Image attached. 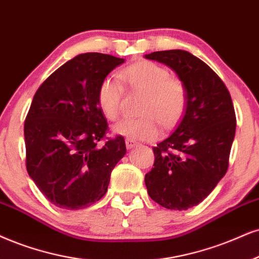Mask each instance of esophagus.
<instances>
[{
    "label": "esophagus",
    "mask_w": 259,
    "mask_h": 259,
    "mask_svg": "<svg viewBox=\"0 0 259 259\" xmlns=\"http://www.w3.org/2000/svg\"><path fill=\"white\" fill-rule=\"evenodd\" d=\"M138 144L135 142V140H131V139H126V148L127 149H133L135 146H137Z\"/></svg>",
    "instance_id": "esophagus-1"
}]
</instances>
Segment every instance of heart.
I'll use <instances>...</instances> for the list:
<instances>
[{
    "mask_svg": "<svg viewBox=\"0 0 259 259\" xmlns=\"http://www.w3.org/2000/svg\"><path fill=\"white\" fill-rule=\"evenodd\" d=\"M116 75H108L101 81L97 102L102 113L116 120L122 111L123 85L145 91L138 119H123L114 124L113 132L131 140H152L161 133V123L170 128L181 119L187 105V89L183 81L170 78L167 68L151 61L127 67ZM121 80L120 81L119 79Z\"/></svg>",
    "mask_w": 259,
    "mask_h": 259,
    "instance_id": "heart-1",
    "label": "heart"
}]
</instances>
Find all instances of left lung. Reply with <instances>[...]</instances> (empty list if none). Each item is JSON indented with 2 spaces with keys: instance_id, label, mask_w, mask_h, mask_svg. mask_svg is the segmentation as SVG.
Returning a JSON list of instances; mask_svg holds the SVG:
<instances>
[{
  "instance_id": "left-lung-1",
  "label": "left lung",
  "mask_w": 259,
  "mask_h": 259,
  "mask_svg": "<svg viewBox=\"0 0 259 259\" xmlns=\"http://www.w3.org/2000/svg\"><path fill=\"white\" fill-rule=\"evenodd\" d=\"M144 57L173 69L187 89L177 128L152 148L155 163L145 185L159 205L187 210L203 202L227 171L237 127L234 107L220 76L191 53L164 50Z\"/></svg>"
}]
</instances>
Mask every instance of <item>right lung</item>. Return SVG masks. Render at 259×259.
<instances>
[{"mask_svg":"<svg viewBox=\"0 0 259 259\" xmlns=\"http://www.w3.org/2000/svg\"><path fill=\"white\" fill-rule=\"evenodd\" d=\"M123 62L107 54H80L56 69L32 100L24 126L27 173L61 209H85L98 202L126 154L123 137L98 143L108 128L97 102L98 86Z\"/></svg>","mask_w":259,"mask_h":259,"instance_id":"1","label":"right lung"}]
</instances>
